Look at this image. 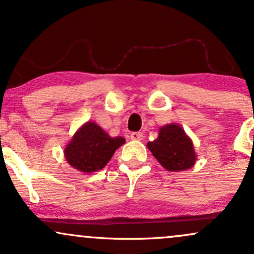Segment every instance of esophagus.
<instances>
[{"label": "esophagus", "instance_id": "34e87169", "mask_svg": "<svg viewBox=\"0 0 254 254\" xmlns=\"http://www.w3.org/2000/svg\"><path fill=\"white\" fill-rule=\"evenodd\" d=\"M130 138L132 139V141H142V139H143V135H142L141 132H132L130 135Z\"/></svg>", "mask_w": 254, "mask_h": 254}]
</instances>
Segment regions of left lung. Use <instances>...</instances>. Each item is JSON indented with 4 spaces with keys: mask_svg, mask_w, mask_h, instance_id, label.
Returning a JSON list of instances; mask_svg holds the SVG:
<instances>
[{
    "mask_svg": "<svg viewBox=\"0 0 254 254\" xmlns=\"http://www.w3.org/2000/svg\"><path fill=\"white\" fill-rule=\"evenodd\" d=\"M147 147L160 165L167 171L190 170L197 161L193 142L178 124L171 123L160 127L157 138L148 142Z\"/></svg>",
    "mask_w": 254,
    "mask_h": 254,
    "instance_id": "8db88e82",
    "label": "left lung"
}]
</instances>
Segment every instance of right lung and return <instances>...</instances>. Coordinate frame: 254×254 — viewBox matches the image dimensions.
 Wrapping results in <instances>:
<instances>
[{"label": "right lung", "mask_w": 254, "mask_h": 254, "mask_svg": "<svg viewBox=\"0 0 254 254\" xmlns=\"http://www.w3.org/2000/svg\"><path fill=\"white\" fill-rule=\"evenodd\" d=\"M124 143L123 137H111L95 122L88 121L78 127L65 145L64 156L72 168L88 174L103 170Z\"/></svg>", "instance_id": "obj_1"}]
</instances>
